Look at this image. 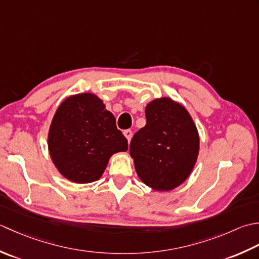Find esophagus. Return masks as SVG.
<instances>
[{
    "mask_svg": "<svg viewBox=\"0 0 259 259\" xmlns=\"http://www.w3.org/2000/svg\"><path fill=\"white\" fill-rule=\"evenodd\" d=\"M124 135L126 139H127L128 142H131L132 140V136H133V132H132L131 130H127V131H124Z\"/></svg>",
    "mask_w": 259,
    "mask_h": 259,
    "instance_id": "34e87169",
    "label": "esophagus"
}]
</instances>
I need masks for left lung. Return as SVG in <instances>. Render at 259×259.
<instances>
[{"mask_svg": "<svg viewBox=\"0 0 259 259\" xmlns=\"http://www.w3.org/2000/svg\"><path fill=\"white\" fill-rule=\"evenodd\" d=\"M146 125L133 136L130 154L141 181L155 191H171L196 165L200 137L188 109L170 97L145 107Z\"/></svg>", "mask_w": 259, "mask_h": 259, "instance_id": "1", "label": "left lung"}]
</instances>
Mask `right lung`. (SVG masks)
<instances>
[{"label":"right lung","mask_w":259,"mask_h":259,"mask_svg":"<svg viewBox=\"0 0 259 259\" xmlns=\"http://www.w3.org/2000/svg\"><path fill=\"white\" fill-rule=\"evenodd\" d=\"M127 149V140L116 127L114 115L93 93L68 96L52 117L49 154L58 172L70 182L99 180L110 157Z\"/></svg>","instance_id":"obj_1"}]
</instances>
